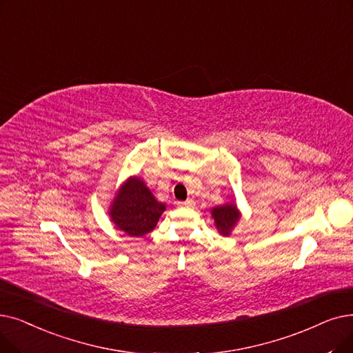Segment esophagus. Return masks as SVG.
<instances>
[{
  "label": "esophagus",
  "mask_w": 353,
  "mask_h": 353,
  "mask_svg": "<svg viewBox=\"0 0 353 353\" xmlns=\"http://www.w3.org/2000/svg\"><path fill=\"white\" fill-rule=\"evenodd\" d=\"M177 205H179V206L189 208V206H192V205H193V201H192V199H188V201H185V202H177Z\"/></svg>",
  "instance_id": "1"
}]
</instances>
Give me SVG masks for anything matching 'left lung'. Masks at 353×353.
<instances>
[{
  "instance_id": "obj_1",
  "label": "left lung",
  "mask_w": 353,
  "mask_h": 353,
  "mask_svg": "<svg viewBox=\"0 0 353 353\" xmlns=\"http://www.w3.org/2000/svg\"><path fill=\"white\" fill-rule=\"evenodd\" d=\"M212 218L214 219L218 231L223 236L231 235V231L235 228L236 222L239 221L241 213L235 203H226L222 206H216L210 210Z\"/></svg>"
}]
</instances>
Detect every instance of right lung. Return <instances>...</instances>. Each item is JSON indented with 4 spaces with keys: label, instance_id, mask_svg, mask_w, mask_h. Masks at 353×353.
Wrapping results in <instances>:
<instances>
[{
    "label": "right lung",
    "instance_id": "add662e5",
    "mask_svg": "<svg viewBox=\"0 0 353 353\" xmlns=\"http://www.w3.org/2000/svg\"><path fill=\"white\" fill-rule=\"evenodd\" d=\"M165 205L159 202L140 177H130L117 192L110 216L128 236H144L156 228Z\"/></svg>",
    "mask_w": 353,
    "mask_h": 353
}]
</instances>
